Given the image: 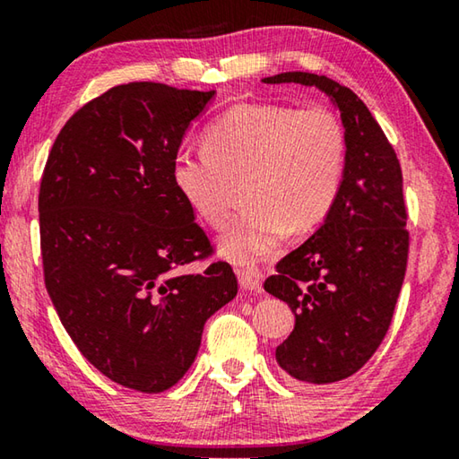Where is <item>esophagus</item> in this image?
I'll return each instance as SVG.
<instances>
[{"mask_svg": "<svg viewBox=\"0 0 459 459\" xmlns=\"http://www.w3.org/2000/svg\"><path fill=\"white\" fill-rule=\"evenodd\" d=\"M237 275H238L240 285H243V290L253 291V293H259L261 291L263 271L259 267H255V265L240 267V269H237Z\"/></svg>", "mask_w": 459, "mask_h": 459, "instance_id": "esophagus-1", "label": "esophagus"}]
</instances>
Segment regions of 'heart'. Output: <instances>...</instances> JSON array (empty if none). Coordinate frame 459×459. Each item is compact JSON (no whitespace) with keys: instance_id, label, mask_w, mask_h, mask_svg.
Instances as JSON below:
<instances>
[{"instance_id":"b5f03b06","label":"heart","mask_w":459,"mask_h":459,"mask_svg":"<svg viewBox=\"0 0 459 459\" xmlns=\"http://www.w3.org/2000/svg\"><path fill=\"white\" fill-rule=\"evenodd\" d=\"M202 147L176 155L174 188L202 222L221 229L232 186L243 184L247 211L219 243L235 263L267 257L287 230L316 229L330 214L346 172V131L325 107H230L206 127Z\"/></svg>"}]
</instances>
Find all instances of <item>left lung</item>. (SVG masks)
Here are the masks:
<instances>
[{"label": "left lung", "mask_w": 459, "mask_h": 459, "mask_svg": "<svg viewBox=\"0 0 459 459\" xmlns=\"http://www.w3.org/2000/svg\"><path fill=\"white\" fill-rule=\"evenodd\" d=\"M263 82L317 87L340 108L346 172L330 214L304 245L277 263L265 291L295 314L275 359L309 385L352 377L385 340L409 257L403 172L368 107L344 84L312 73H281Z\"/></svg>", "instance_id": "8db88e82"}]
</instances>
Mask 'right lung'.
I'll use <instances>...</instances> for the list:
<instances>
[{
    "mask_svg": "<svg viewBox=\"0 0 459 459\" xmlns=\"http://www.w3.org/2000/svg\"><path fill=\"white\" fill-rule=\"evenodd\" d=\"M212 97L161 82L108 89L66 121L42 174L46 290L84 359L134 391L174 386L208 317L238 291L224 261L184 273L214 248L174 188L172 161Z\"/></svg>",
    "mask_w": 459,
    "mask_h": 459,
    "instance_id": "obj_1",
    "label": "right lung"
}]
</instances>
